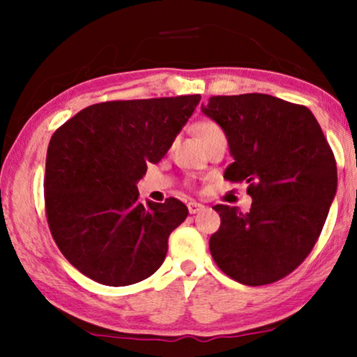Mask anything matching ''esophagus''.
Returning <instances> with one entry per match:
<instances>
[{"label":"esophagus","instance_id":"1","mask_svg":"<svg viewBox=\"0 0 357 357\" xmlns=\"http://www.w3.org/2000/svg\"><path fill=\"white\" fill-rule=\"evenodd\" d=\"M203 208H204V206H203L202 203H196V202H190V203H188V211H190L191 215H195V213L202 211Z\"/></svg>","mask_w":357,"mask_h":357}]
</instances>
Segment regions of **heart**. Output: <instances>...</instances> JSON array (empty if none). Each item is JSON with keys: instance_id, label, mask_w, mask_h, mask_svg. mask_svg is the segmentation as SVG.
I'll list each match as a JSON object with an SVG mask.
<instances>
[{"instance_id": "1", "label": "heart", "mask_w": 357, "mask_h": 357, "mask_svg": "<svg viewBox=\"0 0 357 357\" xmlns=\"http://www.w3.org/2000/svg\"><path fill=\"white\" fill-rule=\"evenodd\" d=\"M195 136L203 147L218 137H225L223 129L215 121H202L195 126Z\"/></svg>"}]
</instances>
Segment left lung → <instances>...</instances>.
<instances>
[{
	"mask_svg": "<svg viewBox=\"0 0 357 357\" xmlns=\"http://www.w3.org/2000/svg\"><path fill=\"white\" fill-rule=\"evenodd\" d=\"M228 139L231 183H248L252 208L216 204L213 260L233 280L265 285L294 272L321 235L337 190V167L314 114L267 96H216L202 105Z\"/></svg>",
	"mask_w": 357,
	"mask_h": 357,
	"instance_id": "obj_1",
	"label": "left lung"
}]
</instances>
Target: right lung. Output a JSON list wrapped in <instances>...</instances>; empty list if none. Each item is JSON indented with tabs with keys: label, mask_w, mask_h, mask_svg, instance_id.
I'll list each match as a JSON object with an SVG mask.
<instances>
[{
	"label": "right lung",
	"mask_w": 357,
	"mask_h": 357,
	"mask_svg": "<svg viewBox=\"0 0 357 357\" xmlns=\"http://www.w3.org/2000/svg\"><path fill=\"white\" fill-rule=\"evenodd\" d=\"M199 96L102 102L55 130L45 166V210L63 257L102 285L144 280L162 265L186 204L139 202L147 165L165 158Z\"/></svg>",
	"instance_id": "1"
}]
</instances>
